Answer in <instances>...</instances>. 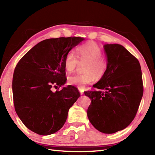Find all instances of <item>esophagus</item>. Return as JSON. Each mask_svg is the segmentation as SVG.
<instances>
[{"label":"esophagus","mask_w":155,"mask_h":155,"mask_svg":"<svg viewBox=\"0 0 155 155\" xmlns=\"http://www.w3.org/2000/svg\"><path fill=\"white\" fill-rule=\"evenodd\" d=\"M78 91H79L81 94H83V93H84V89H83V88H78Z\"/></svg>","instance_id":"esophagus-1"}]
</instances>
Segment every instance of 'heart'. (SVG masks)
Here are the masks:
<instances>
[{"instance_id": "obj_1", "label": "heart", "mask_w": 155, "mask_h": 155, "mask_svg": "<svg viewBox=\"0 0 155 155\" xmlns=\"http://www.w3.org/2000/svg\"><path fill=\"white\" fill-rule=\"evenodd\" d=\"M76 56L69 52L64 59L65 70L68 72H73L81 63L83 66L84 73L74 74L68 78V83L83 88L87 84L94 83L98 78H101L107 69V62L103 56L102 48L93 41L87 42L78 47L75 51Z\"/></svg>"}]
</instances>
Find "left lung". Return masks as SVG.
<instances>
[{
  "mask_svg": "<svg viewBox=\"0 0 155 155\" xmlns=\"http://www.w3.org/2000/svg\"><path fill=\"white\" fill-rule=\"evenodd\" d=\"M107 60L105 74L94 90L85 91L91 103L88 120L100 132L112 134L127 127L136 116L143 94L142 72L139 61L123 46H103Z\"/></svg>",
  "mask_w": 155,
  "mask_h": 155,
  "instance_id": "1",
  "label": "left lung"
}]
</instances>
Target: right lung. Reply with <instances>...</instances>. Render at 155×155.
Wrapping results in <instances>:
<instances>
[{
    "instance_id": "add662e5",
    "label": "right lung",
    "mask_w": 155,
    "mask_h": 155,
    "mask_svg": "<svg viewBox=\"0 0 155 155\" xmlns=\"http://www.w3.org/2000/svg\"><path fill=\"white\" fill-rule=\"evenodd\" d=\"M84 38L60 37L38 42L18 62L12 79V94L16 114L28 129L40 135L57 132L67 120L68 112L80 93L68 85L64 59Z\"/></svg>"
}]
</instances>
